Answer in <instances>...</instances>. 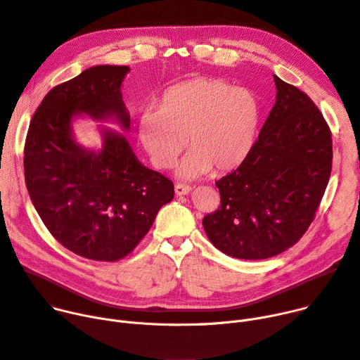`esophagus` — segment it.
Segmentation results:
<instances>
[{"instance_id": "esophagus-1", "label": "esophagus", "mask_w": 360, "mask_h": 360, "mask_svg": "<svg viewBox=\"0 0 360 360\" xmlns=\"http://www.w3.org/2000/svg\"><path fill=\"white\" fill-rule=\"evenodd\" d=\"M191 191H193V188H191L189 185H184V184H176L175 185V194L176 195H186L189 194Z\"/></svg>"}]
</instances>
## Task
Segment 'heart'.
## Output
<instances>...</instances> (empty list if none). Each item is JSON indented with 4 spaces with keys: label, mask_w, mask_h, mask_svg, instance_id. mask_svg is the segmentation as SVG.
I'll use <instances>...</instances> for the list:
<instances>
[{
    "label": "heart",
    "mask_w": 360,
    "mask_h": 360,
    "mask_svg": "<svg viewBox=\"0 0 360 360\" xmlns=\"http://www.w3.org/2000/svg\"><path fill=\"white\" fill-rule=\"evenodd\" d=\"M262 117L257 95L219 78H195L167 89L159 108L141 111L137 133L150 162L169 167L186 146L178 176L229 172L249 155Z\"/></svg>",
    "instance_id": "b5f03b06"
}]
</instances>
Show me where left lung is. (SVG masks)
Masks as SVG:
<instances>
[{"instance_id": "left-lung-1", "label": "left lung", "mask_w": 360, "mask_h": 360, "mask_svg": "<svg viewBox=\"0 0 360 360\" xmlns=\"http://www.w3.org/2000/svg\"><path fill=\"white\" fill-rule=\"evenodd\" d=\"M276 103L236 171L215 182L221 197L202 226L237 259H268L294 246L314 220L327 188L333 143L317 105L274 75Z\"/></svg>"}]
</instances>
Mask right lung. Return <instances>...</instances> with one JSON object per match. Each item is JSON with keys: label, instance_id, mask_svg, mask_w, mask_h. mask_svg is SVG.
I'll list each match as a JSON object with an SVG mask.
<instances>
[{"label": "right lung", "instance_id": "add662e5", "mask_svg": "<svg viewBox=\"0 0 360 360\" xmlns=\"http://www.w3.org/2000/svg\"><path fill=\"white\" fill-rule=\"evenodd\" d=\"M129 70L92 66L52 88L24 145V176L41 221L62 246L91 260L126 257L175 194L172 181L143 166L123 134L103 127V148L95 152L78 145L72 133L79 114L112 118L130 129L122 95Z\"/></svg>", "mask_w": 360, "mask_h": 360}]
</instances>
